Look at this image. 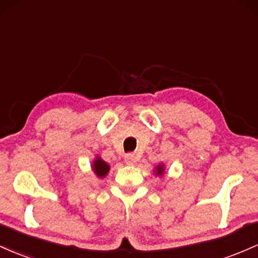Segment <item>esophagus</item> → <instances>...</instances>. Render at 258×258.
<instances>
[{
	"instance_id": "esophagus-1",
	"label": "esophagus",
	"mask_w": 258,
	"mask_h": 258,
	"mask_svg": "<svg viewBox=\"0 0 258 258\" xmlns=\"http://www.w3.org/2000/svg\"><path fill=\"white\" fill-rule=\"evenodd\" d=\"M124 162H125L128 166H134L135 162H137V157L133 153H128V155L124 156Z\"/></svg>"
}]
</instances>
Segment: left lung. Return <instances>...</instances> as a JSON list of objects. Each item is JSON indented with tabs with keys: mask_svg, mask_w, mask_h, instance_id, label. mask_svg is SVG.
I'll return each mask as SVG.
<instances>
[{
	"mask_svg": "<svg viewBox=\"0 0 258 258\" xmlns=\"http://www.w3.org/2000/svg\"><path fill=\"white\" fill-rule=\"evenodd\" d=\"M164 172H166V167H164L163 163H160L157 164V166L155 167V169H153V173H155L156 176H163Z\"/></svg>",
	"mask_w": 258,
	"mask_h": 258,
	"instance_id": "8db88e82",
	"label": "left lung"
}]
</instances>
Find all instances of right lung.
Returning <instances> with one entry per match:
<instances>
[{
  "mask_svg": "<svg viewBox=\"0 0 258 258\" xmlns=\"http://www.w3.org/2000/svg\"><path fill=\"white\" fill-rule=\"evenodd\" d=\"M91 169H92V172L96 174V176H98V178H101V179H103L107 174H108L111 167H109V164L107 163L106 161H103L102 158H101L100 156L97 155L96 157L94 158V161H92Z\"/></svg>",
  "mask_w": 258,
  "mask_h": 258,
  "instance_id": "add662e5",
  "label": "right lung"
}]
</instances>
